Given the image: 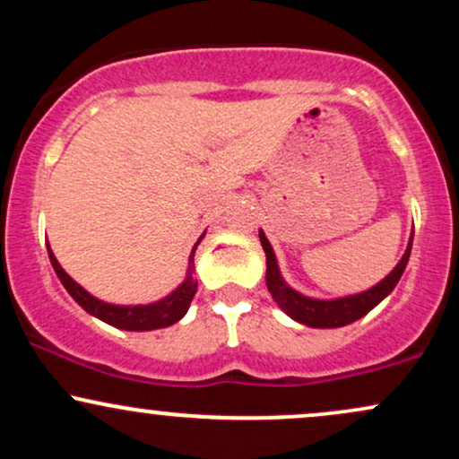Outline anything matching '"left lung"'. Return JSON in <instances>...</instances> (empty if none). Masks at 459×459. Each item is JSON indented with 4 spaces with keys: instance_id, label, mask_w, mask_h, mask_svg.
<instances>
[{
    "instance_id": "left-lung-1",
    "label": "left lung",
    "mask_w": 459,
    "mask_h": 459,
    "mask_svg": "<svg viewBox=\"0 0 459 459\" xmlns=\"http://www.w3.org/2000/svg\"><path fill=\"white\" fill-rule=\"evenodd\" d=\"M259 239L267 256L265 282H267V289H270L273 302H276L278 307L289 315V317L299 321V324L304 325H310V328H341V325H347L351 324V321L365 317L368 310L377 307V304H380L382 299L393 291L394 284H397L399 278H402L405 265H408L410 250H412V237H410L408 250H405L402 261L397 263V267H394V270L388 273L382 282H377L376 287L368 289V291L356 293V296H347V298H336V299H315V298L302 296V293H298L296 289H291L282 281L281 270H278V263H276V255H273L270 241H267V237L263 230H259Z\"/></svg>"
}]
</instances>
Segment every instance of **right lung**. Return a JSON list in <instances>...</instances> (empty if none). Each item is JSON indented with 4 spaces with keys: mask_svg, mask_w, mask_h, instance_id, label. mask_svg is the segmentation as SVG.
<instances>
[{
    "mask_svg": "<svg viewBox=\"0 0 459 459\" xmlns=\"http://www.w3.org/2000/svg\"><path fill=\"white\" fill-rule=\"evenodd\" d=\"M203 239V237H200ZM200 239L196 241V246L192 247V255H189V267H187V278L183 281V284L175 291L170 293L168 298L160 299L155 304H146V307H116V304H108L97 299L91 293L86 291L83 287L73 281L68 273L62 270L60 263L51 252L49 244H47V252H49V261L54 265V270L60 278V282L65 284V289L71 293V298L82 307L86 313L94 315L105 324L114 325V328L120 330H135V332H146V330H157V328H168V325L177 324L183 315L187 313L189 302H192L194 293L198 289V281H194V252L200 244Z\"/></svg>",
    "mask_w": 459,
    "mask_h": 459,
    "instance_id": "add662e5",
    "label": "right lung"
}]
</instances>
